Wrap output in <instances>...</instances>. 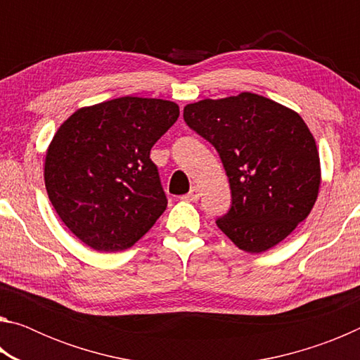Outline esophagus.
Masks as SVG:
<instances>
[{
  "mask_svg": "<svg viewBox=\"0 0 360 360\" xmlns=\"http://www.w3.org/2000/svg\"><path fill=\"white\" fill-rule=\"evenodd\" d=\"M200 188L198 187H192L191 188V192L188 193H186V195H182V200H186V202H197V200L200 198Z\"/></svg>",
  "mask_w": 360,
  "mask_h": 360,
  "instance_id": "obj_1",
  "label": "esophagus"
}]
</instances>
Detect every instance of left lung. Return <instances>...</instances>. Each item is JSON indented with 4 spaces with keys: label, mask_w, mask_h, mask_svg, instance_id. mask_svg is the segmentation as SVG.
Segmentation results:
<instances>
[{
    "label": "left lung",
    "mask_w": 360,
    "mask_h": 360,
    "mask_svg": "<svg viewBox=\"0 0 360 360\" xmlns=\"http://www.w3.org/2000/svg\"><path fill=\"white\" fill-rule=\"evenodd\" d=\"M184 120L214 146L231 191V208L216 224L241 251L281 243L308 217L321 187L319 152L295 111L243 92L184 108Z\"/></svg>",
    "instance_id": "1"
}]
</instances>
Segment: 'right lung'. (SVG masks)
Returning a JSON list of instances; mask_svg holds the SVG:
<instances>
[{
	"mask_svg": "<svg viewBox=\"0 0 360 360\" xmlns=\"http://www.w3.org/2000/svg\"><path fill=\"white\" fill-rule=\"evenodd\" d=\"M179 117L160 98H122L77 109L46 152L44 182L62 222L100 252L131 248L167 210L150 149Z\"/></svg>",
	"mask_w": 360,
	"mask_h": 360,
	"instance_id": "add662e5",
	"label": "right lung"
}]
</instances>
